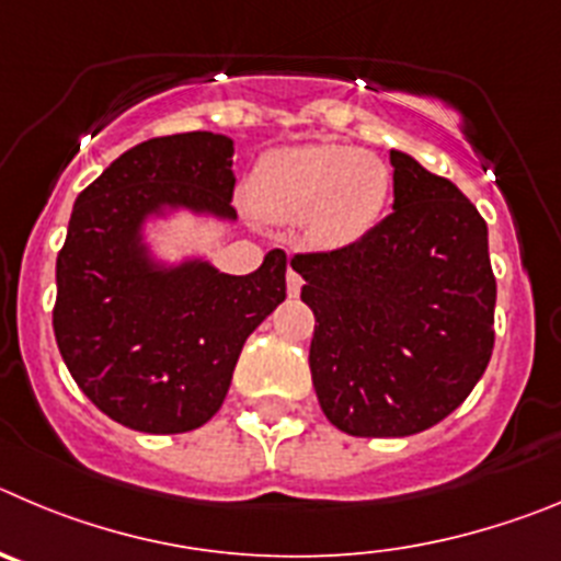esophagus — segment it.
Returning <instances> with one entry per match:
<instances>
[{"instance_id":"obj_1","label":"esophagus","mask_w":561,"mask_h":561,"mask_svg":"<svg viewBox=\"0 0 561 561\" xmlns=\"http://www.w3.org/2000/svg\"><path fill=\"white\" fill-rule=\"evenodd\" d=\"M299 293H301V276L296 274L293 268H287V296H293V299H296Z\"/></svg>"}]
</instances>
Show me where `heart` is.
Listing matches in <instances>:
<instances>
[{"label": "heart", "instance_id": "b5f03b06", "mask_svg": "<svg viewBox=\"0 0 561 561\" xmlns=\"http://www.w3.org/2000/svg\"><path fill=\"white\" fill-rule=\"evenodd\" d=\"M391 193L380 156L337 142L268 150L251 170L249 204L265 220H299L318 249H346L375 229Z\"/></svg>", "mask_w": 561, "mask_h": 561}]
</instances>
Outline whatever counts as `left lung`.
I'll return each instance as SVG.
<instances>
[{"label":"left lung","instance_id":"1","mask_svg":"<svg viewBox=\"0 0 561 561\" xmlns=\"http://www.w3.org/2000/svg\"><path fill=\"white\" fill-rule=\"evenodd\" d=\"M393 211L363 240L296 254L316 316L321 411L360 438L413 436L450 416L486 371L494 285L486 220L453 181L391 150Z\"/></svg>","mask_w":561,"mask_h":561}]
</instances>
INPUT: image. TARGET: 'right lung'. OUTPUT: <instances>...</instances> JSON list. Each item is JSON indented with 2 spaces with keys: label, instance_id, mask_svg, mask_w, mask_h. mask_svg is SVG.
I'll list each match as a JSON object with an SVG mask.
<instances>
[{
  "label": "right lung",
  "instance_id": "1",
  "mask_svg": "<svg viewBox=\"0 0 561 561\" xmlns=\"http://www.w3.org/2000/svg\"><path fill=\"white\" fill-rule=\"evenodd\" d=\"M231 195L234 142L193 130L125 150L75 201L55 262V341L80 391L130 431L173 436L206 425L245 337L285 301L282 249L249 276L150 256L145 220L168 209L234 220Z\"/></svg>",
  "mask_w": 561,
  "mask_h": 561
}]
</instances>
